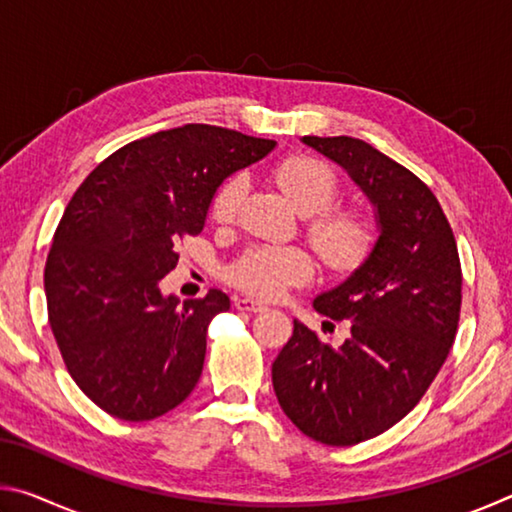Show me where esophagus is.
<instances>
[{"mask_svg": "<svg viewBox=\"0 0 512 512\" xmlns=\"http://www.w3.org/2000/svg\"><path fill=\"white\" fill-rule=\"evenodd\" d=\"M235 307L239 309V311H264L266 307L262 305V302H257V300H253V298H237L235 300Z\"/></svg>", "mask_w": 512, "mask_h": 512, "instance_id": "esophagus-1", "label": "esophagus"}]
</instances>
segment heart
<instances>
[{
  "mask_svg": "<svg viewBox=\"0 0 512 512\" xmlns=\"http://www.w3.org/2000/svg\"><path fill=\"white\" fill-rule=\"evenodd\" d=\"M275 180L291 205L307 216V237L327 266L348 268L366 255L370 235L363 216L345 207H332L339 196V180L325 162L309 155H293L277 164ZM246 183L232 176L212 201V219L230 223L244 198ZM314 264L298 248H253L230 268V282L257 298H280L293 284L309 280Z\"/></svg>",
  "mask_w": 512,
  "mask_h": 512,
  "instance_id": "b5f03b06",
  "label": "heart"
}]
</instances>
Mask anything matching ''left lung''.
I'll return each instance as SVG.
<instances>
[{"label":"left lung","mask_w":512,"mask_h":512,"mask_svg":"<svg viewBox=\"0 0 512 512\" xmlns=\"http://www.w3.org/2000/svg\"><path fill=\"white\" fill-rule=\"evenodd\" d=\"M339 164L375 207L379 237L314 309L350 320L332 348L300 320L273 361V388L289 420L323 445L375 438L409 413L456 339L461 262L438 198L402 164L354 137H302Z\"/></svg>","instance_id":"obj_1"}]
</instances>
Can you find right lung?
Here are the masks:
<instances>
[{
	"mask_svg": "<svg viewBox=\"0 0 512 512\" xmlns=\"http://www.w3.org/2000/svg\"><path fill=\"white\" fill-rule=\"evenodd\" d=\"M273 149L185 124L121 146L67 203L45 266L49 325L69 375L112 418L153 420L194 391L207 325L230 298L212 289L180 302L160 280L178 241L203 232L223 180Z\"/></svg>",
	"mask_w": 512,
	"mask_h": 512,
	"instance_id": "add662e5",
	"label": "right lung"
}]
</instances>
